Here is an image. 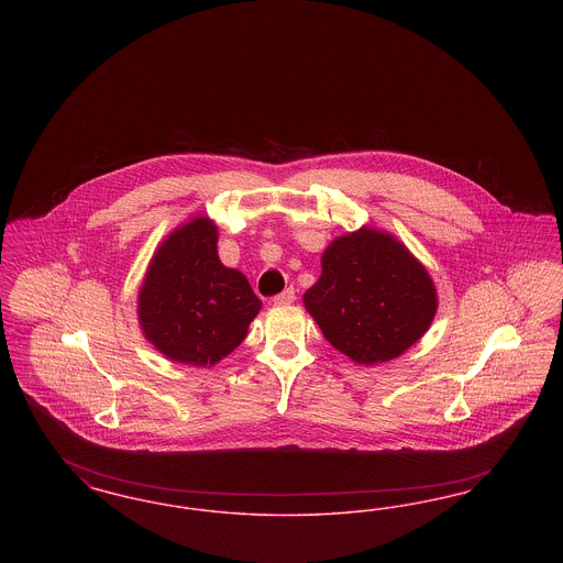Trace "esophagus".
Returning <instances> with one entry per match:
<instances>
[{
	"label": "esophagus",
	"mask_w": 563,
	"mask_h": 563,
	"mask_svg": "<svg viewBox=\"0 0 563 563\" xmlns=\"http://www.w3.org/2000/svg\"><path fill=\"white\" fill-rule=\"evenodd\" d=\"M274 306H287V303H294L295 291L294 289H285L283 294L274 295Z\"/></svg>",
	"instance_id": "esophagus-1"
}]
</instances>
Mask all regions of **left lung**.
I'll list each match as a JSON object with an SVG mask.
<instances>
[{"label":"left lung","instance_id":"8db88e82","mask_svg":"<svg viewBox=\"0 0 563 563\" xmlns=\"http://www.w3.org/2000/svg\"><path fill=\"white\" fill-rule=\"evenodd\" d=\"M306 310L331 346L361 365L384 363L416 344L437 312L429 272L388 234L358 230L322 255Z\"/></svg>","mask_w":563,"mask_h":563}]
</instances>
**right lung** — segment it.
<instances>
[{
	"label": "right lung",
	"instance_id": "right-lung-1",
	"mask_svg": "<svg viewBox=\"0 0 563 563\" xmlns=\"http://www.w3.org/2000/svg\"><path fill=\"white\" fill-rule=\"evenodd\" d=\"M262 301L217 255V228L198 217L156 251L139 294L145 338L173 361L214 365L246 338Z\"/></svg>",
	"mask_w": 563,
	"mask_h": 563
}]
</instances>
